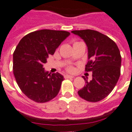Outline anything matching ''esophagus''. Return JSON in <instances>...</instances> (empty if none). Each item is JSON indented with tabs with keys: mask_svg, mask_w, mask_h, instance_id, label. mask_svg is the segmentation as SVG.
Returning a JSON list of instances; mask_svg holds the SVG:
<instances>
[{
	"mask_svg": "<svg viewBox=\"0 0 132 132\" xmlns=\"http://www.w3.org/2000/svg\"><path fill=\"white\" fill-rule=\"evenodd\" d=\"M64 78H74V76H71V75H65V76H64Z\"/></svg>",
	"mask_w": 132,
	"mask_h": 132,
	"instance_id": "1",
	"label": "esophagus"
}]
</instances>
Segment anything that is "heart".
Wrapping results in <instances>:
<instances>
[{
	"label": "heart",
	"mask_w": 132,
	"mask_h": 132,
	"mask_svg": "<svg viewBox=\"0 0 132 132\" xmlns=\"http://www.w3.org/2000/svg\"><path fill=\"white\" fill-rule=\"evenodd\" d=\"M68 70L69 72H72L73 70H74V68H73L72 67H69V68H68Z\"/></svg>",
	"instance_id": "heart-1"
}]
</instances>
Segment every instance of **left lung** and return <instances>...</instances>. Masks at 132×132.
<instances>
[{"label":"left lung","mask_w":132,"mask_h":132,"mask_svg":"<svg viewBox=\"0 0 132 132\" xmlns=\"http://www.w3.org/2000/svg\"><path fill=\"white\" fill-rule=\"evenodd\" d=\"M82 39L88 49V62L85 70L93 72V79L78 91L79 96L90 102H97L109 95L120 76L121 57L117 45L100 32L91 29L71 31Z\"/></svg>","instance_id":"obj_1"}]
</instances>
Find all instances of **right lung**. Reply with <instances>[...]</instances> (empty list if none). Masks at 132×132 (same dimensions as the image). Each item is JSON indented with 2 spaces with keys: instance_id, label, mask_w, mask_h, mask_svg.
I'll use <instances>...</instances> for the list:
<instances>
[{
  "instance_id": "right-lung-1",
  "label": "right lung",
  "mask_w": 132,
  "mask_h": 132,
  "mask_svg": "<svg viewBox=\"0 0 132 132\" xmlns=\"http://www.w3.org/2000/svg\"><path fill=\"white\" fill-rule=\"evenodd\" d=\"M70 35L66 31L42 29L21 39L13 53V74L20 89L37 103H45L57 96L64 76L48 74L44 68L63 41Z\"/></svg>"
}]
</instances>
